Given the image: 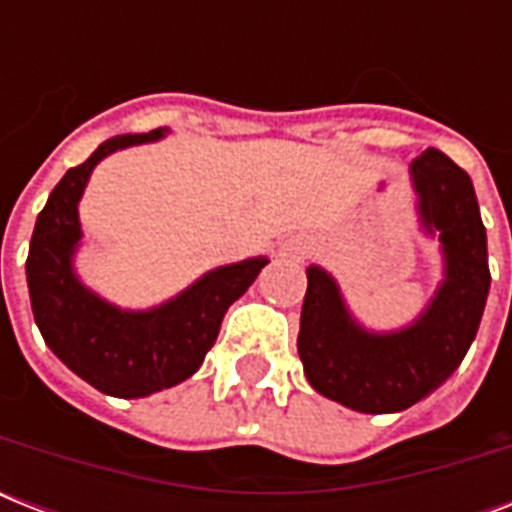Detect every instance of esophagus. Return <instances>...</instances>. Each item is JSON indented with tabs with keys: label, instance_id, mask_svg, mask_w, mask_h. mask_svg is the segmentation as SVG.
<instances>
[{
	"label": "esophagus",
	"instance_id": "esophagus-1",
	"mask_svg": "<svg viewBox=\"0 0 512 512\" xmlns=\"http://www.w3.org/2000/svg\"><path fill=\"white\" fill-rule=\"evenodd\" d=\"M292 255H295L297 260H303V257H305V249H303V247H295V249H292Z\"/></svg>",
	"mask_w": 512,
	"mask_h": 512
}]
</instances>
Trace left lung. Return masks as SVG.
<instances>
[{"mask_svg":"<svg viewBox=\"0 0 512 512\" xmlns=\"http://www.w3.org/2000/svg\"><path fill=\"white\" fill-rule=\"evenodd\" d=\"M422 228L438 233L444 281L420 319L398 332H369L350 316L337 281L308 268L297 353L321 396L366 414L409 409L462 364L476 340L492 284L486 228L468 172L428 148L409 167Z\"/></svg>","mask_w":512,"mask_h":512,"instance_id":"8db88e82","label":"left lung"}]
</instances>
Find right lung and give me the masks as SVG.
Wrapping results in <instances>:
<instances>
[{"instance_id": "obj_1", "label": "right lung", "mask_w": 512, "mask_h": 512, "mask_svg": "<svg viewBox=\"0 0 512 512\" xmlns=\"http://www.w3.org/2000/svg\"><path fill=\"white\" fill-rule=\"evenodd\" d=\"M159 138L164 130L116 135L71 167L36 217L28 247V295L44 342L71 372L116 398H143L188 380L215 345L225 311L268 265V257H252L215 268L151 311H122L84 287L74 273V252L90 172L119 148Z\"/></svg>"}]
</instances>
